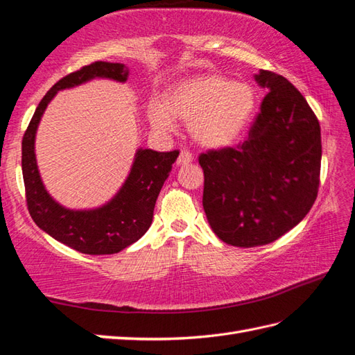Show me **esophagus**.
Returning <instances> with one entry per match:
<instances>
[{"label":"esophagus","instance_id":"esophagus-1","mask_svg":"<svg viewBox=\"0 0 355 355\" xmlns=\"http://www.w3.org/2000/svg\"><path fill=\"white\" fill-rule=\"evenodd\" d=\"M193 161V155L188 150H182L178 157V165H187Z\"/></svg>","mask_w":355,"mask_h":355}]
</instances>
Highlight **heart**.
<instances>
[{
  "mask_svg": "<svg viewBox=\"0 0 355 355\" xmlns=\"http://www.w3.org/2000/svg\"><path fill=\"white\" fill-rule=\"evenodd\" d=\"M255 91L250 85L231 82L218 74L196 76L178 83L167 101H153L148 118L155 129H175V116L191 121L196 141L207 147H226L237 139L255 111Z\"/></svg>",
  "mask_w": 355,
  "mask_h": 355,
  "instance_id": "heart-1",
  "label": "heart"
}]
</instances>
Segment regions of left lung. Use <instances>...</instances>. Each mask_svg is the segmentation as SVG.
Wrapping results in <instances>:
<instances>
[{
	"label": "left lung",
	"instance_id": "8db88e82",
	"mask_svg": "<svg viewBox=\"0 0 355 355\" xmlns=\"http://www.w3.org/2000/svg\"><path fill=\"white\" fill-rule=\"evenodd\" d=\"M255 80L269 92L248 139L199 156L209 226L237 248L278 240L309 214L319 190L316 115L286 77L261 69Z\"/></svg>",
	"mask_w": 355,
	"mask_h": 355
}]
</instances>
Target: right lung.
<instances>
[{
  "label": "right lung",
  "mask_w": 355,
  "mask_h": 355,
  "mask_svg": "<svg viewBox=\"0 0 355 355\" xmlns=\"http://www.w3.org/2000/svg\"><path fill=\"white\" fill-rule=\"evenodd\" d=\"M129 68L111 62H94L74 71L53 86L37 105L22 138V178L27 208L33 222L54 240L88 255L116 254L138 241L152 225L153 209L179 150L155 152L139 148L123 187L114 199L96 209H68L46 193L35 156L39 121L58 91L73 88L91 78L125 82Z\"/></svg>",
  "instance_id": "add662e5"
}]
</instances>
